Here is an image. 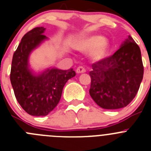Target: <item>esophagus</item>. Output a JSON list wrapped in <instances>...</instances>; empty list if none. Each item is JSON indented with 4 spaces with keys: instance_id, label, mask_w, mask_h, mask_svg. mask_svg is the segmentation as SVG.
Listing matches in <instances>:
<instances>
[{
    "instance_id": "1",
    "label": "esophagus",
    "mask_w": 151,
    "mask_h": 151,
    "mask_svg": "<svg viewBox=\"0 0 151 151\" xmlns=\"http://www.w3.org/2000/svg\"><path fill=\"white\" fill-rule=\"evenodd\" d=\"M85 72H86V70H85V69L83 67V66H78V67L76 69L77 73H85Z\"/></svg>"
}]
</instances>
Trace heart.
Here are the masks:
<instances>
[{
    "mask_svg": "<svg viewBox=\"0 0 151 151\" xmlns=\"http://www.w3.org/2000/svg\"><path fill=\"white\" fill-rule=\"evenodd\" d=\"M110 47L107 39L100 35H94L85 38L78 45L79 50L85 52L91 51V57L96 60H102L106 57Z\"/></svg>",
    "mask_w": 151,
    "mask_h": 151,
    "instance_id": "obj_1",
    "label": "heart"
}]
</instances>
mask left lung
I'll list each match as a JSON object with an SVG mask.
<instances>
[{
	"mask_svg": "<svg viewBox=\"0 0 151 151\" xmlns=\"http://www.w3.org/2000/svg\"><path fill=\"white\" fill-rule=\"evenodd\" d=\"M89 93L106 110L125 107L134 98L143 79L141 50L130 35L112 56L92 64Z\"/></svg>",
	"mask_w": 151,
	"mask_h": 151,
	"instance_id": "left-lung-1",
	"label": "left lung"
}]
</instances>
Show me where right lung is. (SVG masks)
<instances>
[{
	"label": "right lung",
	"instance_id": "obj_1",
	"mask_svg": "<svg viewBox=\"0 0 151 151\" xmlns=\"http://www.w3.org/2000/svg\"><path fill=\"white\" fill-rule=\"evenodd\" d=\"M45 28L36 27L22 37L12 60L10 82L14 94L22 108L29 115L47 116L58 104L63 88L76 76L73 69L49 68L41 73L30 69L31 53L47 39Z\"/></svg>",
	"mask_w": 151,
	"mask_h": 151
}]
</instances>
